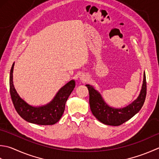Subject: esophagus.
Instances as JSON below:
<instances>
[{"label":"esophagus","instance_id":"obj_1","mask_svg":"<svg viewBox=\"0 0 159 159\" xmlns=\"http://www.w3.org/2000/svg\"><path fill=\"white\" fill-rule=\"evenodd\" d=\"M80 79L81 81H82V82H86V81L89 80V77H87V75H84V74H82V75H80Z\"/></svg>","mask_w":159,"mask_h":159}]
</instances>
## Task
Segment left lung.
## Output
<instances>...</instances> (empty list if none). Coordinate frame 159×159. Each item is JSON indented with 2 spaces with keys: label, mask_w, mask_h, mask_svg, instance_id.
I'll list each match as a JSON object with an SVG mask.
<instances>
[{
  "label": "left lung",
  "mask_w": 159,
  "mask_h": 159,
  "mask_svg": "<svg viewBox=\"0 0 159 159\" xmlns=\"http://www.w3.org/2000/svg\"><path fill=\"white\" fill-rule=\"evenodd\" d=\"M86 86L89 92V103L93 115L102 124L109 125H120L130 119L140 111L146 97V78L143 73L141 90L138 98L124 108H116L110 106L103 99L100 93L90 84Z\"/></svg>",
  "instance_id": "8db88e82"
}]
</instances>
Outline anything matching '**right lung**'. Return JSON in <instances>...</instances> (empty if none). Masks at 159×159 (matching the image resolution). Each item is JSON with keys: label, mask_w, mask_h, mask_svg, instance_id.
Instances as JSON below:
<instances>
[{"label": "right lung", "mask_w": 159, "mask_h": 159, "mask_svg": "<svg viewBox=\"0 0 159 159\" xmlns=\"http://www.w3.org/2000/svg\"><path fill=\"white\" fill-rule=\"evenodd\" d=\"M14 66V62L9 75V90L13 103L18 115L25 121L38 125H53L59 121L65 109L67 99L75 86V80L69 81L61 87L49 103L40 106H34L26 102L16 91L13 82Z\"/></svg>", "instance_id": "right-lung-1"}]
</instances>
